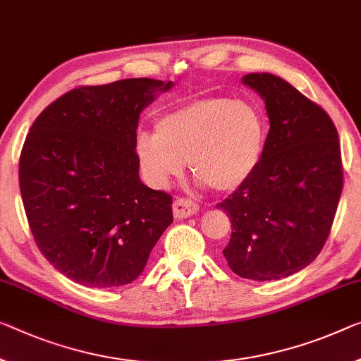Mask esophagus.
<instances>
[{
    "instance_id": "esophagus-1",
    "label": "esophagus",
    "mask_w": 361,
    "mask_h": 361,
    "mask_svg": "<svg viewBox=\"0 0 361 361\" xmlns=\"http://www.w3.org/2000/svg\"><path fill=\"white\" fill-rule=\"evenodd\" d=\"M197 212H198V204L193 202V200H190V198L174 200V204H173L174 218L184 219V218H188V216L195 214Z\"/></svg>"
}]
</instances>
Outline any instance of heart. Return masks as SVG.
Returning a JSON list of instances; mask_svg holds the SVG:
<instances>
[{"label": "heart", "mask_w": 361, "mask_h": 361, "mask_svg": "<svg viewBox=\"0 0 361 361\" xmlns=\"http://www.w3.org/2000/svg\"><path fill=\"white\" fill-rule=\"evenodd\" d=\"M268 124L253 103L229 97H204L164 113L154 135L135 142L138 164L153 185H166L184 171L214 190L234 192L262 161Z\"/></svg>", "instance_id": "b5f03b06"}]
</instances>
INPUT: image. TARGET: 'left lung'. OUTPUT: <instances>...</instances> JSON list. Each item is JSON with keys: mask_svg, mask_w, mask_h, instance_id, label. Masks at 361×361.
<instances>
[{"mask_svg": "<svg viewBox=\"0 0 361 361\" xmlns=\"http://www.w3.org/2000/svg\"><path fill=\"white\" fill-rule=\"evenodd\" d=\"M242 84L264 99L269 132L262 161L240 188L218 203L231 216L223 250L237 276L282 279L323 250L343 187L341 142L329 114L273 74Z\"/></svg>", "mask_w": 361, "mask_h": 361, "instance_id": "left-lung-1", "label": "left lung"}]
</instances>
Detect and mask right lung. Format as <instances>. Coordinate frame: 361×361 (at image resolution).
<instances>
[{"instance_id":"obj_1","label":"right lung","mask_w":361,"mask_h":361,"mask_svg":"<svg viewBox=\"0 0 361 361\" xmlns=\"http://www.w3.org/2000/svg\"><path fill=\"white\" fill-rule=\"evenodd\" d=\"M173 82L79 87L32 124L20 152L22 203L38 250L77 284H130L173 223V197L142 184L135 154L143 108Z\"/></svg>"}]
</instances>
